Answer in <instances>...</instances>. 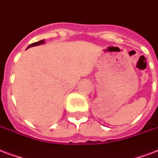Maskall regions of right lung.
<instances>
[{"instance_id":"obj_1","label":"right lung","mask_w":158,"mask_h":158,"mask_svg":"<svg viewBox=\"0 0 158 158\" xmlns=\"http://www.w3.org/2000/svg\"><path fill=\"white\" fill-rule=\"evenodd\" d=\"M43 43H45L44 39H43V40L38 41V42H36V43H31V44H30V45L27 47V48H31V47H33V46H38V45H41V44H43Z\"/></svg>"}]
</instances>
